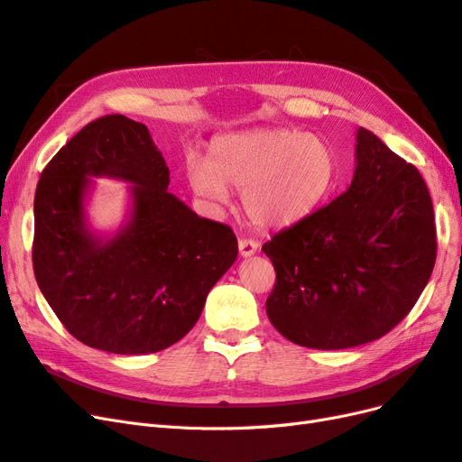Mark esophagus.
Wrapping results in <instances>:
<instances>
[{
    "label": "esophagus",
    "mask_w": 462,
    "mask_h": 462,
    "mask_svg": "<svg viewBox=\"0 0 462 462\" xmlns=\"http://www.w3.org/2000/svg\"><path fill=\"white\" fill-rule=\"evenodd\" d=\"M256 250H258V243L254 239H245V236H241V239H239V254L243 258L253 256Z\"/></svg>",
    "instance_id": "34e87169"
}]
</instances>
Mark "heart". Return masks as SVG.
<instances>
[{
  "mask_svg": "<svg viewBox=\"0 0 462 462\" xmlns=\"http://www.w3.org/2000/svg\"><path fill=\"white\" fill-rule=\"evenodd\" d=\"M187 173L199 197L223 204L227 187L243 190L245 212L258 227H289L328 200L339 170L318 134L256 129L214 138L208 163L192 160Z\"/></svg>",
  "mask_w": 462,
  "mask_h": 462,
  "instance_id": "obj_1",
  "label": "heart"
}]
</instances>
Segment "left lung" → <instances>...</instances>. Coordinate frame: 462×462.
Returning <instances> with one entry per match:
<instances>
[{
  "label": "left lung",
  "instance_id": "1",
  "mask_svg": "<svg viewBox=\"0 0 462 462\" xmlns=\"http://www.w3.org/2000/svg\"><path fill=\"white\" fill-rule=\"evenodd\" d=\"M262 250L275 270L265 312L283 337L319 351L375 341L412 310L436 263L430 190L360 127L351 187Z\"/></svg>",
  "mask_w": 462,
  "mask_h": 462
}]
</instances>
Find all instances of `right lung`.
<instances>
[{"mask_svg": "<svg viewBox=\"0 0 462 462\" xmlns=\"http://www.w3.org/2000/svg\"><path fill=\"white\" fill-rule=\"evenodd\" d=\"M88 174L135 187L130 226L100 244L84 227ZM170 170L143 123L97 117L40 175L34 197L36 283L75 339L114 355L171 346L197 324L209 289L239 253L226 223L199 217L167 192Z\"/></svg>", "mask_w": 462, "mask_h": 462, "instance_id": "1", "label": "right lung"}]
</instances>
